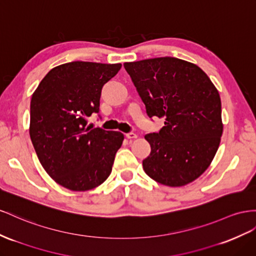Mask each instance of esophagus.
I'll return each mask as SVG.
<instances>
[{
  "label": "esophagus",
  "instance_id": "obj_1",
  "mask_svg": "<svg viewBox=\"0 0 256 256\" xmlns=\"http://www.w3.org/2000/svg\"><path fill=\"white\" fill-rule=\"evenodd\" d=\"M126 136L128 138V139H136V138H138V136L134 132H128L126 134Z\"/></svg>",
  "mask_w": 256,
  "mask_h": 256
}]
</instances>
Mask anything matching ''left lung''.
Here are the masks:
<instances>
[{
  "label": "left lung",
  "mask_w": 256,
  "mask_h": 256,
  "mask_svg": "<svg viewBox=\"0 0 256 256\" xmlns=\"http://www.w3.org/2000/svg\"><path fill=\"white\" fill-rule=\"evenodd\" d=\"M152 118H164L148 134L150 154L143 169L156 182L178 188L208 169L223 134L218 89L202 68L174 57L124 64Z\"/></svg>",
  "instance_id": "left-lung-1"
}]
</instances>
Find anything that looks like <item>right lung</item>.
<instances>
[{"label": "right lung", "instance_id": "add662e5", "mask_svg": "<svg viewBox=\"0 0 256 256\" xmlns=\"http://www.w3.org/2000/svg\"><path fill=\"white\" fill-rule=\"evenodd\" d=\"M122 64L73 61L46 74L32 94L30 138L40 164L64 188L85 192L111 174L124 134L87 127L99 113L103 85Z\"/></svg>", "mask_w": 256, "mask_h": 256}]
</instances>
